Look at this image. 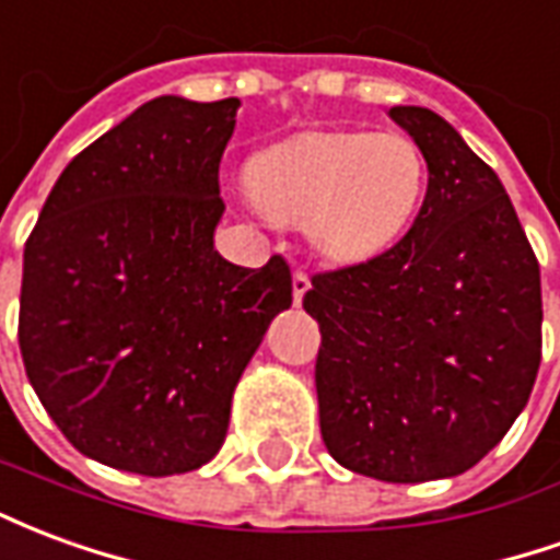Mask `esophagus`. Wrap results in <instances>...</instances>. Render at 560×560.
Masks as SVG:
<instances>
[{"mask_svg": "<svg viewBox=\"0 0 560 560\" xmlns=\"http://www.w3.org/2000/svg\"><path fill=\"white\" fill-rule=\"evenodd\" d=\"M308 288H312L308 276H305L303 269H296V272H293V303H296V305L303 303V296H305V291H308Z\"/></svg>", "mask_w": 560, "mask_h": 560, "instance_id": "esophagus-1", "label": "esophagus"}]
</instances>
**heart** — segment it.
<instances>
[{
    "label": "heart",
    "mask_w": 560,
    "mask_h": 560,
    "mask_svg": "<svg viewBox=\"0 0 560 560\" xmlns=\"http://www.w3.org/2000/svg\"><path fill=\"white\" fill-rule=\"evenodd\" d=\"M425 188V152L405 135H300L248 167L260 212L276 224H305L317 252L339 264H360L399 243Z\"/></svg>",
    "instance_id": "heart-1"
}]
</instances>
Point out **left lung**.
<instances>
[{
	"instance_id": "left-lung-1",
	"label": "left lung",
	"mask_w": 560,
	"mask_h": 560,
	"mask_svg": "<svg viewBox=\"0 0 560 560\" xmlns=\"http://www.w3.org/2000/svg\"><path fill=\"white\" fill-rule=\"evenodd\" d=\"M389 116L429 161L411 231L365 264L317 272L320 434L353 474L456 477L528 405L540 369V264L498 173L425 107Z\"/></svg>"
}]
</instances>
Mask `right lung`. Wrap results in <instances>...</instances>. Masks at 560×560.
Masks as SVG:
<instances>
[{"label":"right lung","instance_id":"1","mask_svg":"<svg viewBox=\"0 0 560 560\" xmlns=\"http://www.w3.org/2000/svg\"><path fill=\"white\" fill-rule=\"evenodd\" d=\"M240 98H152L68 161L23 248L20 353L83 456L143 477L207 465L269 320L284 257L215 252L219 164Z\"/></svg>","mask_w":560,"mask_h":560}]
</instances>
